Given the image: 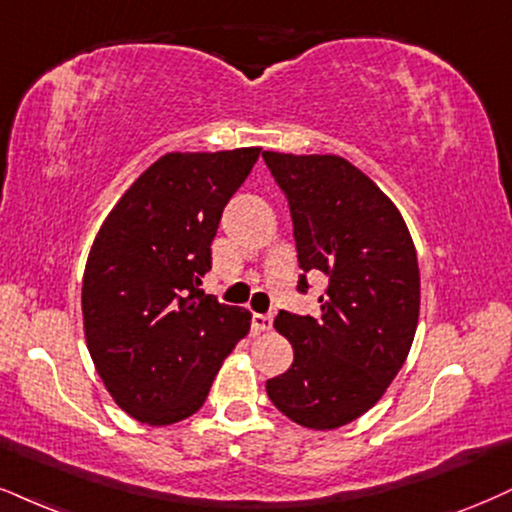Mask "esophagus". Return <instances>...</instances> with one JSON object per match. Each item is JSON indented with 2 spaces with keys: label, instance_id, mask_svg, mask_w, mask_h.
<instances>
[{
  "label": "esophagus",
  "instance_id": "34e87169",
  "mask_svg": "<svg viewBox=\"0 0 512 512\" xmlns=\"http://www.w3.org/2000/svg\"><path fill=\"white\" fill-rule=\"evenodd\" d=\"M273 327V315L270 313H254L251 315V330L256 334L258 332H268Z\"/></svg>",
  "mask_w": 512,
  "mask_h": 512
}]
</instances>
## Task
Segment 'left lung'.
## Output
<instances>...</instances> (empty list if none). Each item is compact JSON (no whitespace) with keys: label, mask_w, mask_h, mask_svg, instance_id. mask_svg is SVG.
Here are the masks:
<instances>
[{"label":"left lung","mask_w":512,"mask_h":512,"mask_svg":"<svg viewBox=\"0 0 512 512\" xmlns=\"http://www.w3.org/2000/svg\"><path fill=\"white\" fill-rule=\"evenodd\" d=\"M292 213L299 282L320 270L330 285L320 315L280 311L294 346L287 372L266 382L277 410L311 430L361 418L399 375L420 313V270L399 208L342 156L263 151Z\"/></svg>","instance_id":"1"}]
</instances>
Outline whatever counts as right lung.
<instances>
[{"label": "right lung", "instance_id": "1", "mask_svg": "<svg viewBox=\"0 0 512 512\" xmlns=\"http://www.w3.org/2000/svg\"><path fill=\"white\" fill-rule=\"evenodd\" d=\"M261 154H166L132 182L94 239L82 277L87 349L113 401L147 425L204 406L246 308L201 292L211 242Z\"/></svg>", "mask_w": 512, "mask_h": 512}]
</instances>
